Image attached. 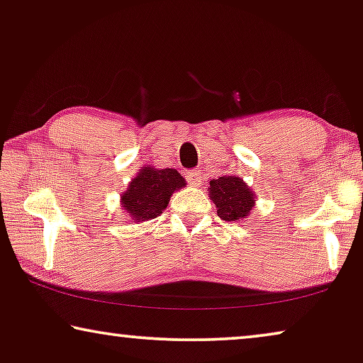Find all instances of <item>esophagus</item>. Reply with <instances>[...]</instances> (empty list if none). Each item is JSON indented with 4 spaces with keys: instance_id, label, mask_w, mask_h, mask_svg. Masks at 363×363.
<instances>
[{
    "instance_id": "obj_1",
    "label": "esophagus",
    "mask_w": 363,
    "mask_h": 363,
    "mask_svg": "<svg viewBox=\"0 0 363 363\" xmlns=\"http://www.w3.org/2000/svg\"><path fill=\"white\" fill-rule=\"evenodd\" d=\"M187 181L191 182L192 186L200 187V186H202V182H203L202 171H200V169H194V171H191V172H187Z\"/></svg>"
}]
</instances>
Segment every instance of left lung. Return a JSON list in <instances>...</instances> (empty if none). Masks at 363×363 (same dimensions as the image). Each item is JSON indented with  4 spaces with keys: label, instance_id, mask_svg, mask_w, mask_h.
Wrapping results in <instances>:
<instances>
[{
    "label": "left lung",
    "instance_id": "8db88e82",
    "mask_svg": "<svg viewBox=\"0 0 363 363\" xmlns=\"http://www.w3.org/2000/svg\"><path fill=\"white\" fill-rule=\"evenodd\" d=\"M208 197L216 205V213L225 221L245 220L254 208V192L238 176H221L210 181Z\"/></svg>",
    "mask_w": 363,
    "mask_h": 363
}]
</instances>
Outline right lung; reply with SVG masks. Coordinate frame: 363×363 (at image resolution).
<instances>
[{
	"mask_svg": "<svg viewBox=\"0 0 363 363\" xmlns=\"http://www.w3.org/2000/svg\"><path fill=\"white\" fill-rule=\"evenodd\" d=\"M184 186L186 179L176 169L145 166L130 181L127 191L121 196V203L133 221H148L163 213L172 192Z\"/></svg>",
	"mask_w": 363,
	"mask_h": 363,
	"instance_id": "add662e5",
	"label": "right lung"
}]
</instances>
